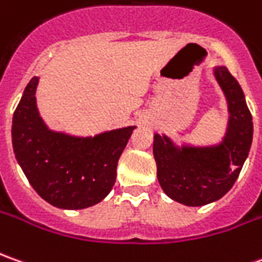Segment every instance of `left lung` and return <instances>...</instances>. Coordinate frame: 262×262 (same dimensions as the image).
Returning <instances> with one entry per match:
<instances>
[{
    "label": "left lung",
    "mask_w": 262,
    "mask_h": 262,
    "mask_svg": "<svg viewBox=\"0 0 262 262\" xmlns=\"http://www.w3.org/2000/svg\"><path fill=\"white\" fill-rule=\"evenodd\" d=\"M213 75L228 105V122L221 140L195 145L177 143L154 133V158L159 185L174 202L199 207L222 199L232 188L252 143V116L244 91L226 67H213Z\"/></svg>",
    "instance_id": "left-lung-1"
}]
</instances>
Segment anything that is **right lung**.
I'll return each mask as SVG.
<instances>
[{"mask_svg":"<svg viewBox=\"0 0 262 262\" xmlns=\"http://www.w3.org/2000/svg\"><path fill=\"white\" fill-rule=\"evenodd\" d=\"M33 77L13 116L15 159L29 183L48 203L67 210L100 203L116 183L117 162L136 126L77 136L52 130L41 119Z\"/></svg>","mask_w":262,"mask_h":262,"instance_id":"right-lung-1","label":"right lung"}]
</instances>
